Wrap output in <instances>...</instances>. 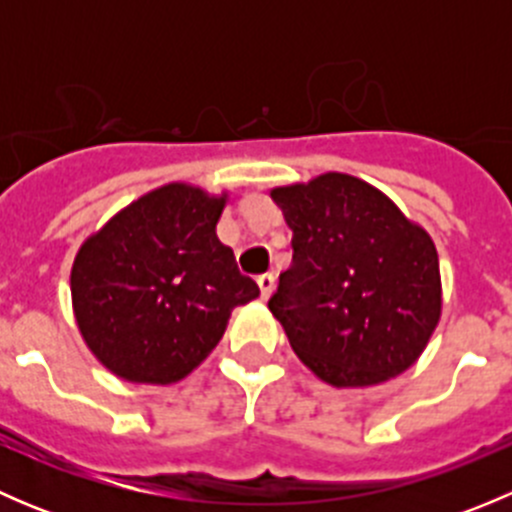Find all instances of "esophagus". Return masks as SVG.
<instances>
[{
	"label": "esophagus",
	"instance_id": "obj_1",
	"mask_svg": "<svg viewBox=\"0 0 512 512\" xmlns=\"http://www.w3.org/2000/svg\"><path fill=\"white\" fill-rule=\"evenodd\" d=\"M257 285H260L262 297L267 299L272 292H275V275H272V272H265V275L257 277Z\"/></svg>",
	"mask_w": 512,
	"mask_h": 512
}]
</instances>
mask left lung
<instances>
[{
  "label": "left lung",
  "mask_w": 512,
  "mask_h": 512,
  "mask_svg": "<svg viewBox=\"0 0 512 512\" xmlns=\"http://www.w3.org/2000/svg\"><path fill=\"white\" fill-rule=\"evenodd\" d=\"M292 227V265L267 307L294 354L332 386L409 369L441 317L436 245L364 180L324 173L272 190Z\"/></svg>",
  "instance_id": "left-lung-1"
}]
</instances>
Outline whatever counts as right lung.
Returning a JSON list of instances; mask_svg holds the SVG:
<instances>
[{
	"label": "right lung",
	"instance_id": "obj_1",
	"mask_svg": "<svg viewBox=\"0 0 512 512\" xmlns=\"http://www.w3.org/2000/svg\"><path fill=\"white\" fill-rule=\"evenodd\" d=\"M225 198L170 183L143 195L84 242L71 270L81 334L126 381L188 376L260 294L215 235Z\"/></svg>",
	"mask_w": 512,
	"mask_h": 512
}]
</instances>
